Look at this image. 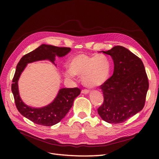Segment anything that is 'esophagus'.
Returning a JSON list of instances; mask_svg holds the SVG:
<instances>
[{
  "label": "esophagus",
  "mask_w": 159,
  "mask_h": 159,
  "mask_svg": "<svg viewBox=\"0 0 159 159\" xmlns=\"http://www.w3.org/2000/svg\"><path fill=\"white\" fill-rule=\"evenodd\" d=\"M89 92V91L88 89H82V93H84V94H87Z\"/></svg>",
  "instance_id": "obj_1"
}]
</instances>
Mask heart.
Here are the masks:
<instances>
[{"label":"heart","instance_id":"obj_1","mask_svg":"<svg viewBox=\"0 0 159 159\" xmlns=\"http://www.w3.org/2000/svg\"><path fill=\"white\" fill-rule=\"evenodd\" d=\"M70 71L64 72L66 78L74 75L82 77L84 84L89 88L101 86L108 79L111 66L108 58L103 55L95 57L80 54L73 57L68 63Z\"/></svg>","mask_w":159,"mask_h":159}]
</instances>
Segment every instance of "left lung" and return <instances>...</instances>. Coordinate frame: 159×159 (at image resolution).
I'll return each mask as SVG.
<instances>
[{
  "label": "left lung",
  "instance_id": "8db88e82",
  "mask_svg": "<svg viewBox=\"0 0 159 159\" xmlns=\"http://www.w3.org/2000/svg\"><path fill=\"white\" fill-rule=\"evenodd\" d=\"M102 53L113 58L114 71L100 86L104 102L98 113L108 123L120 124L143 109L148 79L143 61L126 48L116 46Z\"/></svg>",
  "mask_w": 159,
  "mask_h": 159
}]
</instances>
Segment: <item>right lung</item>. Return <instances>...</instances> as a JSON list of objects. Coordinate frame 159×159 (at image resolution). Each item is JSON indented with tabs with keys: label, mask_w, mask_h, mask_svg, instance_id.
<instances>
[{
	"label": "right lung",
	"mask_w": 159,
	"mask_h": 159,
	"mask_svg": "<svg viewBox=\"0 0 159 159\" xmlns=\"http://www.w3.org/2000/svg\"><path fill=\"white\" fill-rule=\"evenodd\" d=\"M70 50V48L42 44L35 50L24 55L17 64L12 80L11 91L18 111L33 122L44 126H51L59 122L68 113L75 98L79 95L81 90L78 88L61 89L51 104L40 108L31 107L25 104L19 95L18 80L20 74L28 63L48 59L54 64L56 56L64 57Z\"/></svg>",
	"instance_id": "right-lung-1"
}]
</instances>
